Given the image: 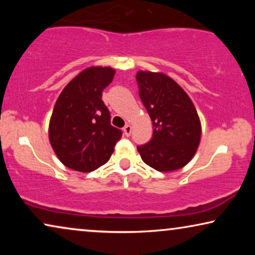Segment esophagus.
Here are the masks:
<instances>
[{
    "mask_svg": "<svg viewBox=\"0 0 255 255\" xmlns=\"http://www.w3.org/2000/svg\"><path fill=\"white\" fill-rule=\"evenodd\" d=\"M123 131H124V134L127 135V137H128V135L131 134V132H132V128H131V125H125L124 127V128H123Z\"/></svg>",
    "mask_w": 255,
    "mask_h": 255,
    "instance_id": "esophagus-1",
    "label": "esophagus"
}]
</instances>
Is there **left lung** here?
Instances as JSON below:
<instances>
[{"instance_id": "left-lung-1", "label": "left lung", "mask_w": 255, "mask_h": 255, "mask_svg": "<svg viewBox=\"0 0 255 255\" xmlns=\"http://www.w3.org/2000/svg\"><path fill=\"white\" fill-rule=\"evenodd\" d=\"M135 79L154 128L152 140L137 147L142 161L163 173L182 168L194 158L202 135L193 101L161 72L139 71Z\"/></svg>"}]
</instances>
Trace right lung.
<instances>
[{
  "label": "right lung",
  "instance_id": "add662e5",
  "mask_svg": "<svg viewBox=\"0 0 255 255\" xmlns=\"http://www.w3.org/2000/svg\"><path fill=\"white\" fill-rule=\"evenodd\" d=\"M111 67L92 66L79 73L59 95L48 125V139L68 168L88 173L104 165L122 138L110 124L102 92L113 81Z\"/></svg>",
  "mask_w": 255,
  "mask_h": 255
}]
</instances>
